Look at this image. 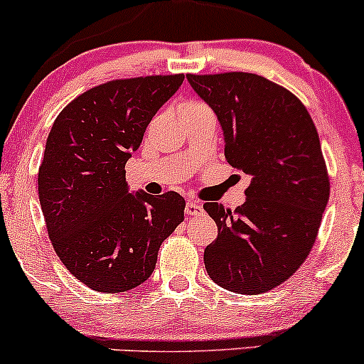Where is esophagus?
<instances>
[{"mask_svg":"<svg viewBox=\"0 0 364 364\" xmlns=\"http://www.w3.org/2000/svg\"><path fill=\"white\" fill-rule=\"evenodd\" d=\"M185 212L186 215H200L203 212V207L198 202H195V200H190V202H186Z\"/></svg>","mask_w":364,"mask_h":364,"instance_id":"obj_1","label":"esophagus"}]
</instances>
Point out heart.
Returning a JSON list of instances; mask_svg holds the SVG:
<instances>
[{"instance_id": "heart-1", "label": "heart", "mask_w": 364, "mask_h": 364, "mask_svg": "<svg viewBox=\"0 0 364 364\" xmlns=\"http://www.w3.org/2000/svg\"><path fill=\"white\" fill-rule=\"evenodd\" d=\"M202 107H207L205 104L200 102V101H188L179 107V112H188V111H196V109H202Z\"/></svg>"}]
</instances>
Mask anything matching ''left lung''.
Here are the masks:
<instances>
[{"instance_id":"left-lung-1","label":"left lung","mask_w":364,"mask_h":364,"mask_svg":"<svg viewBox=\"0 0 364 364\" xmlns=\"http://www.w3.org/2000/svg\"><path fill=\"white\" fill-rule=\"evenodd\" d=\"M215 112L224 156L252 176L235 210L207 202L219 235L203 253L207 274L237 294L289 279L315 245L330 181L310 112L289 90L255 73L186 75Z\"/></svg>"}]
</instances>
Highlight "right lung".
<instances>
[{
    "instance_id": "obj_1",
    "label": "right lung",
    "mask_w": 364,
    "mask_h": 364,
    "mask_svg": "<svg viewBox=\"0 0 364 364\" xmlns=\"http://www.w3.org/2000/svg\"><path fill=\"white\" fill-rule=\"evenodd\" d=\"M185 75L111 80L58 114L37 176L41 208L63 265L97 292L140 286L162 241L185 219L176 191H128L124 164Z\"/></svg>"
}]
</instances>
